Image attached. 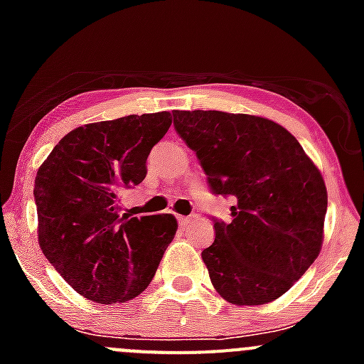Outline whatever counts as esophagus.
I'll list each match as a JSON object with an SVG mask.
<instances>
[{
	"instance_id": "obj_1",
	"label": "esophagus",
	"mask_w": 364,
	"mask_h": 364,
	"mask_svg": "<svg viewBox=\"0 0 364 364\" xmlns=\"http://www.w3.org/2000/svg\"><path fill=\"white\" fill-rule=\"evenodd\" d=\"M178 222H179V225H188V223L192 222V216H181V215H179Z\"/></svg>"
}]
</instances>
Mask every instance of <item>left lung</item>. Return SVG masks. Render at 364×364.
<instances>
[{"label": "left lung", "instance_id": "1", "mask_svg": "<svg viewBox=\"0 0 364 364\" xmlns=\"http://www.w3.org/2000/svg\"><path fill=\"white\" fill-rule=\"evenodd\" d=\"M172 114L213 192L236 199L232 222L215 220V241L203 252L213 287L237 306L278 299L321 253L328 209L321 171L291 132L266 117Z\"/></svg>", "mask_w": 364, "mask_h": 364}]
</instances>
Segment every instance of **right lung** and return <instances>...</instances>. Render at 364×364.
I'll list each match as a JSON object with an SVG mask.
<instances>
[{"mask_svg": "<svg viewBox=\"0 0 364 364\" xmlns=\"http://www.w3.org/2000/svg\"><path fill=\"white\" fill-rule=\"evenodd\" d=\"M171 112L130 114L68 132L35 178L38 243L65 282L102 304L130 301L149 285L178 220L168 213L119 216V192L148 174Z\"/></svg>", "mask_w": 364, "mask_h": 364, "instance_id": "obj_1", "label": "right lung"}]
</instances>
